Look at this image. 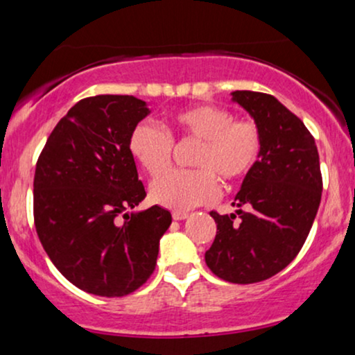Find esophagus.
Here are the masks:
<instances>
[{
  "instance_id": "1",
  "label": "esophagus",
  "mask_w": 355,
  "mask_h": 355,
  "mask_svg": "<svg viewBox=\"0 0 355 355\" xmlns=\"http://www.w3.org/2000/svg\"><path fill=\"white\" fill-rule=\"evenodd\" d=\"M173 220H185V218H189V214H187V211H173Z\"/></svg>"
}]
</instances>
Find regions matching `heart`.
I'll return each instance as SVG.
<instances>
[{
  "mask_svg": "<svg viewBox=\"0 0 355 355\" xmlns=\"http://www.w3.org/2000/svg\"><path fill=\"white\" fill-rule=\"evenodd\" d=\"M170 133L198 140L191 157L197 170H173L155 178L150 198L165 209L185 211L209 203L217 182L232 183L254 168L262 150L259 128L247 120L234 121L229 110L215 105L183 108L170 120ZM173 141L160 126L141 121L128 137V152L145 172L160 175L172 157Z\"/></svg>",
  "mask_w": 355,
  "mask_h": 355,
  "instance_id": "obj_1",
  "label": "heart"
}]
</instances>
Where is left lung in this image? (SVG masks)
Instances as JSON below:
<instances>
[{
  "label": "left lung",
  "mask_w": 355,
  "mask_h": 355,
  "mask_svg": "<svg viewBox=\"0 0 355 355\" xmlns=\"http://www.w3.org/2000/svg\"><path fill=\"white\" fill-rule=\"evenodd\" d=\"M230 95L259 128L262 150L235 195V214L210 211L217 235L205 262L227 282L255 284L284 270L311 232L322 195L319 152L302 120L275 96L248 89Z\"/></svg>",
  "instance_id": "1"
}]
</instances>
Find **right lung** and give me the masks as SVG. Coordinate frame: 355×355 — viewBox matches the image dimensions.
Wrapping results in <instances>:
<instances>
[{
	"label": "right lung",
	"mask_w": 355,
	"mask_h": 355,
	"mask_svg": "<svg viewBox=\"0 0 355 355\" xmlns=\"http://www.w3.org/2000/svg\"><path fill=\"white\" fill-rule=\"evenodd\" d=\"M150 112L130 95L81 100L55 126L36 164L40 242L61 274L88 294L121 297L144 285L172 223L158 205L126 211L146 197L128 137ZM118 213L125 214L121 226Z\"/></svg>",
	"instance_id": "obj_1"
}]
</instances>
